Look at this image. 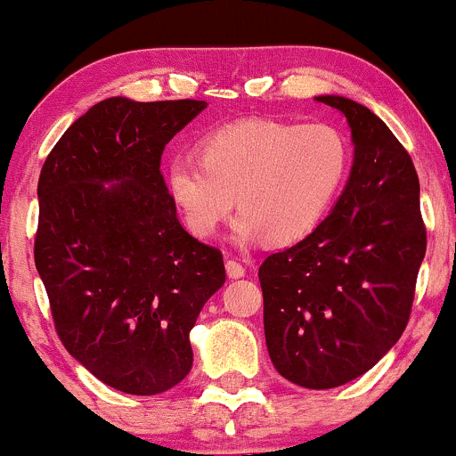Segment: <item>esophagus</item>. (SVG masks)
<instances>
[{
  "label": "esophagus",
  "mask_w": 456,
  "mask_h": 456,
  "mask_svg": "<svg viewBox=\"0 0 456 456\" xmlns=\"http://www.w3.org/2000/svg\"><path fill=\"white\" fill-rule=\"evenodd\" d=\"M224 268H227L229 279H240V276L246 274L244 265L240 264V261L235 259V257H227V264H224Z\"/></svg>",
  "instance_id": "34e87169"
}]
</instances>
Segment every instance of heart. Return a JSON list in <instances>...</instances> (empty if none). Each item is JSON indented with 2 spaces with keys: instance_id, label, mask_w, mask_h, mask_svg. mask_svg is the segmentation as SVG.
Wrapping results in <instances>:
<instances>
[{
  "instance_id": "b5f03b06",
  "label": "heart",
  "mask_w": 456,
  "mask_h": 456,
  "mask_svg": "<svg viewBox=\"0 0 456 456\" xmlns=\"http://www.w3.org/2000/svg\"><path fill=\"white\" fill-rule=\"evenodd\" d=\"M349 167V145L328 124L248 119L214 130L201 159L177 154L167 184L186 227L210 238L235 206L238 235L274 244L305 238L326 216Z\"/></svg>"
}]
</instances>
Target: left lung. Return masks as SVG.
I'll return each instance as SVG.
<instances>
[{"label": "left lung", "mask_w": 456, "mask_h": 456, "mask_svg": "<svg viewBox=\"0 0 456 456\" xmlns=\"http://www.w3.org/2000/svg\"><path fill=\"white\" fill-rule=\"evenodd\" d=\"M317 101L352 126L354 167L337 206L305 240L259 268L272 364L313 390L373 369L410 322L427 253L420 182L401 141L343 96Z\"/></svg>", "instance_id": "1"}]
</instances>
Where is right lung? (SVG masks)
Masks as SVG:
<instances>
[{"instance_id": "add662e5", "label": "right lung", "mask_w": 456, "mask_h": 456, "mask_svg": "<svg viewBox=\"0 0 456 456\" xmlns=\"http://www.w3.org/2000/svg\"><path fill=\"white\" fill-rule=\"evenodd\" d=\"M203 109L191 98H107L61 134L40 171L34 261L55 332L92 375L128 395H160L186 378L188 334L224 285L223 253L182 227L160 174L165 145Z\"/></svg>"}]
</instances>
